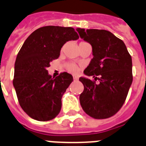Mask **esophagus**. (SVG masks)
<instances>
[{
	"instance_id": "34e87169",
	"label": "esophagus",
	"mask_w": 146,
	"mask_h": 146,
	"mask_svg": "<svg viewBox=\"0 0 146 146\" xmlns=\"http://www.w3.org/2000/svg\"><path fill=\"white\" fill-rule=\"evenodd\" d=\"M78 79V77L76 76H73V80L77 81Z\"/></svg>"
}]
</instances>
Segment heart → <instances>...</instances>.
<instances>
[{"label":"heart","mask_w":146,"mask_h":146,"mask_svg":"<svg viewBox=\"0 0 146 146\" xmlns=\"http://www.w3.org/2000/svg\"><path fill=\"white\" fill-rule=\"evenodd\" d=\"M66 68H67V70H68L70 73H73V74L77 73L78 72V70H79V67H78L76 63L73 62L68 63V64L66 65Z\"/></svg>","instance_id":"1"}]
</instances>
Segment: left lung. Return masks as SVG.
Wrapping results in <instances>:
<instances>
[{
  "label": "left lung",
  "instance_id": "1",
  "mask_svg": "<svg viewBox=\"0 0 146 146\" xmlns=\"http://www.w3.org/2000/svg\"><path fill=\"white\" fill-rule=\"evenodd\" d=\"M92 48L93 58L79 78L84 91L79 100L83 110L95 119H106L120 110L132 83V61L126 45L110 31L76 29ZM98 80L99 82L96 83Z\"/></svg>",
  "mask_w": 146,
  "mask_h": 146
}]
</instances>
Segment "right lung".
Segmentation results:
<instances>
[{"instance_id":"add662e5","label":"right lung","mask_w":146,"mask_h":146,"mask_svg":"<svg viewBox=\"0 0 146 146\" xmlns=\"http://www.w3.org/2000/svg\"><path fill=\"white\" fill-rule=\"evenodd\" d=\"M78 38L73 28L48 26L35 30L24 42L15 61L13 85L21 108L31 118L48 121L59 115L73 76L64 72L52 78L47 68L59 58L64 43Z\"/></svg>"}]
</instances>
